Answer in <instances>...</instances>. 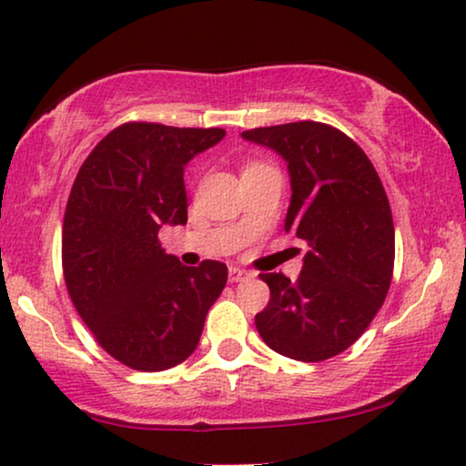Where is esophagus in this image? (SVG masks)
<instances>
[{"instance_id":"obj_1","label":"esophagus","mask_w":466,"mask_h":466,"mask_svg":"<svg viewBox=\"0 0 466 466\" xmlns=\"http://www.w3.org/2000/svg\"><path fill=\"white\" fill-rule=\"evenodd\" d=\"M228 277H229V283H238V281H245V279L249 277V272L243 270V268H238V266H229Z\"/></svg>"}]
</instances>
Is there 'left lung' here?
I'll list each match as a JSON object with an SVG mask.
<instances>
[{"label": "left lung", "instance_id": "1", "mask_svg": "<svg viewBox=\"0 0 466 466\" xmlns=\"http://www.w3.org/2000/svg\"><path fill=\"white\" fill-rule=\"evenodd\" d=\"M288 161L291 202L285 232L309 251L296 281L262 272L270 300L256 315L272 351L321 362L356 343L386 300L394 272V221L367 153L319 121L243 132Z\"/></svg>", "mask_w": 466, "mask_h": 466}]
</instances>
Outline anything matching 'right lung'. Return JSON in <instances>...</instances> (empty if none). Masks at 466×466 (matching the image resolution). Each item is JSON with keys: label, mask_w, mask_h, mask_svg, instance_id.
<instances>
[{"label": "right lung", "mask_w": 466, "mask_h": 466, "mask_svg": "<svg viewBox=\"0 0 466 466\" xmlns=\"http://www.w3.org/2000/svg\"><path fill=\"white\" fill-rule=\"evenodd\" d=\"M223 136L221 127L123 123L74 178L61 229L67 294L99 347L134 370L187 360L226 288V264L183 266L157 237L164 223H187L185 164Z\"/></svg>", "instance_id": "add662e5"}]
</instances>
